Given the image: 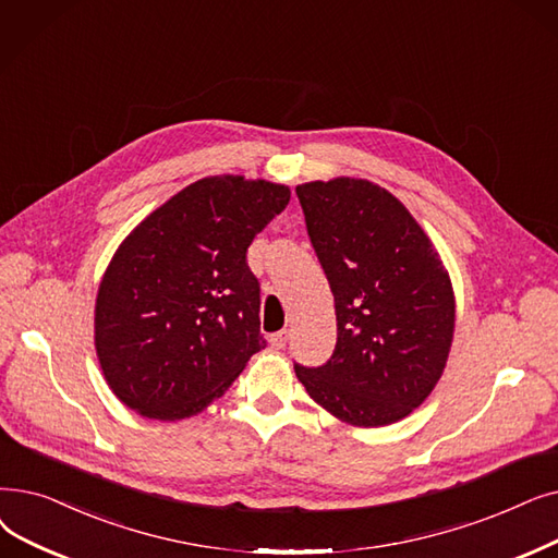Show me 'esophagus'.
<instances>
[{
	"label": "esophagus",
	"instance_id": "obj_1",
	"mask_svg": "<svg viewBox=\"0 0 558 558\" xmlns=\"http://www.w3.org/2000/svg\"><path fill=\"white\" fill-rule=\"evenodd\" d=\"M287 339H289V330H278V332H274V335L269 337V344H271L274 349H284V347H287Z\"/></svg>",
	"mask_w": 558,
	"mask_h": 558
}]
</instances>
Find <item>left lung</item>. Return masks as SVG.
<instances>
[{
    "instance_id": "obj_1",
    "label": "left lung",
    "mask_w": 558,
    "mask_h": 558,
    "mask_svg": "<svg viewBox=\"0 0 558 558\" xmlns=\"http://www.w3.org/2000/svg\"><path fill=\"white\" fill-rule=\"evenodd\" d=\"M335 296L326 365H296L305 392L337 420L378 428L420 408L453 342L456 299L433 241L390 191L355 178L296 186Z\"/></svg>"
}]
</instances>
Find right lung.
<instances>
[{
	"instance_id": "obj_1",
	"label": "right lung",
	"mask_w": 558,
	"mask_h": 558,
	"mask_svg": "<svg viewBox=\"0 0 558 558\" xmlns=\"http://www.w3.org/2000/svg\"><path fill=\"white\" fill-rule=\"evenodd\" d=\"M289 198L284 184L203 178L118 246L95 299V351L111 392L141 417L203 413L266 347L246 251Z\"/></svg>"
}]
</instances>
